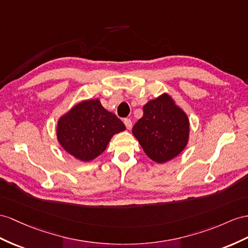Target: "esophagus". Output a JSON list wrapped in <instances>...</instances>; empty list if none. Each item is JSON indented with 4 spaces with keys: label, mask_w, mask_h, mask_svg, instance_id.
I'll return each instance as SVG.
<instances>
[{
    "label": "esophagus",
    "mask_w": 248,
    "mask_h": 248,
    "mask_svg": "<svg viewBox=\"0 0 248 248\" xmlns=\"http://www.w3.org/2000/svg\"><path fill=\"white\" fill-rule=\"evenodd\" d=\"M124 124H125V126H126V129L131 130V128H132V122H131V119L125 118V119H124Z\"/></svg>",
    "instance_id": "obj_1"
}]
</instances>
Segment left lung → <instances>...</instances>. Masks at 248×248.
I'll return each mask as SVG.
<instances>
[{"label":"left lung","mask_w":248,"mask_h":248,"mask_svg":"<svg viewBox=\"0 0 248 248\" xmlns=\"http://www.w3.org/2000/svg\"><path fill=\"white\" fill-rule=\"evenodd\" d=\"M132 132L148 157L157 163H164L186 147L189 122L185 111L164 93L143 106V116Z\"/></svg>","instance_id":"8db88e82"}]
</instances>
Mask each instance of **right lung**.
I'll use <instances>...</instances> for the list:
<instances>
[{
  "mask_svg": "<svg viewBox=\"0 0 248 248\" xmlns=\"http://www.w3.org/2000/svg\"><path fill=\"white\" fill-rule=\"evenodd\" d=\"M125 130L115 114L99 99L80 101L58 122L56 135L67 153L80 161H91L106 150L113 135Z\"/></svg>",
  "mask_w": 248,
  "mask_h": 248,
  "instance_id": "1",
  "label": "right lung"
}]
</instances>
